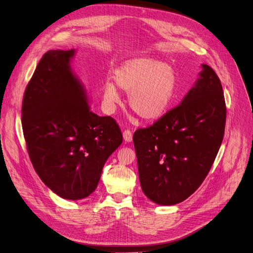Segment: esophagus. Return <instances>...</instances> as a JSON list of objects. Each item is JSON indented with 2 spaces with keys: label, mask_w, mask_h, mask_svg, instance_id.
Returning a JSON list of instances; mask_svg holds the SVG:
<instances>
[{
  "label": "esophagus",
  "mask_w": 253,
  "mask_h": 253,
  "mask_svg": "<svg viewBox=\"0 0 253 253\" xmlns=\"http://www.w3.org/2000/svg\"><path fill=\"white\" fill-rule=\"evenodd\" d=\"M124 138H125V140L126 141V142H129V141H132V139H133V132L130 129H125V132H124Z\"/></svg>",
  "instance_id": "34e87169"
}]
</instances>
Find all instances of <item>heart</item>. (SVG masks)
Returning <instances> with one entry per match:
<instances>
[{
	"label": "heart",
	"mask_w": 253,
	"mask_h": 253,
	"mask_svg": "<svg viewBox=\"0 0 253 253\" xmlns=\"http://www.w3.org/2000/svg\"><path fill=\"white\" fill-rule=\"evenodd\" d=\"M115 84L129 94V107L143 120L153 121L164 116L174 98L175 72L172 65L147 57L129 59L115 72ZM104 100L110 110L120 103L118 89L107 82Z\"/></svg>",
	"instance_id": "heart-1"
}]
</instances>
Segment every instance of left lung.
Returning a JSON list of instances; mask_svg holds the SVG:
<instances>
[{"mask_svg":"<svg viewBox=\"0 0 253 253\" xmlns=\"http://www.w3.org/2000/svg\"><path fill=\"white\" fill-rule=\"evenodd\" d=\"M203 68L180 105L133 136L141 188L158 205H176L194 193L224 137L223 89L215 70Z\"/></svg>","mask_w":253,"mask_h":253,"instance_id":"obj_1","label":"left lung"}]
</instances>
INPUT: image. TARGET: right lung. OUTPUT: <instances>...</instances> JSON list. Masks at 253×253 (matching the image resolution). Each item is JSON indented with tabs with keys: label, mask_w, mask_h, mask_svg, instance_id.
I'll return each mask as SVG.
<instances>
[{
	"label": "right lung",
	"mask_w": 253,
	"mask_h": 253,
	"mask_svg": "<svg viewBox=\"0 0 253 253\" xmlns=\"http://www.w3.org/2000/svg\"><path fill=\"white\" fill-rule=\"evenodd\" d=\"M74 53L53 49L42 56L25 90L22 126L40 179L57 195L77 200L96 189L123 134L114 118L90 109L84 88L70 70Z\"/></svg>",
	"instance_id": "right-lung-1"
}]
</instances>
